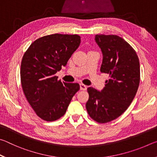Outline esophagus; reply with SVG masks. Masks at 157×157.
I'll use <instances>...</instances> for the list:
<instances>
[{
  "label": "esophagus",
  "mask_w": 157,
  "mask_h": 157,
  "mask_svg": "<svg viewBox=\"0 0 157 157\" xmlns=\"http://www.w3.org/2000/svg\"><path fill=\"white\" fill-rule=\"evenodd\" d=\"M79 86H80V90H82V91H86L87 89V86L86 85H84L83 84H80Z\"/></svg>",
  "instance_id": "1"
}]
</instances>
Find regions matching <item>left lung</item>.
Instances as JSON below:
<instances>
[{
    "label": "left lung",
    "mask_w": 157,
    "mask_h": 157,
    "mask_svg": "<svg viewBox=\"0 0 157 157\" xmlns=\"http://www.w3.org/2000/svg\"><path fill=\"white\" fill-rule=\"evenodd\" d=\"M95 40L102 53L100 72L109 75L101 91L89 87L87 112L99 123L110 122L127 110L140 82V63L133 48L117 35L96 34Z\"/></svg>",
    "instance_id": "1"
}]
</instances>
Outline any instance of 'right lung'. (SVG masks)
<instances>
[{
  "label": "right lung",
  "instance_id": "1",
  "mask_svg": "<svg viewBox=\"0 0 157 157\" xmlns=\"http://www.w3.org/2000/svg\"><path fill=\"white\" fill-rule=\"evenodd\" d=\"M80 42L78 34H50L34 41L23 55L20 71L23 91L44 121H55L64 115L79 91V84L62 82L55 74L66 66Z\"/></svg>",
  "mask_w": 157,
  "mask_h": 157
}]
</instances>
